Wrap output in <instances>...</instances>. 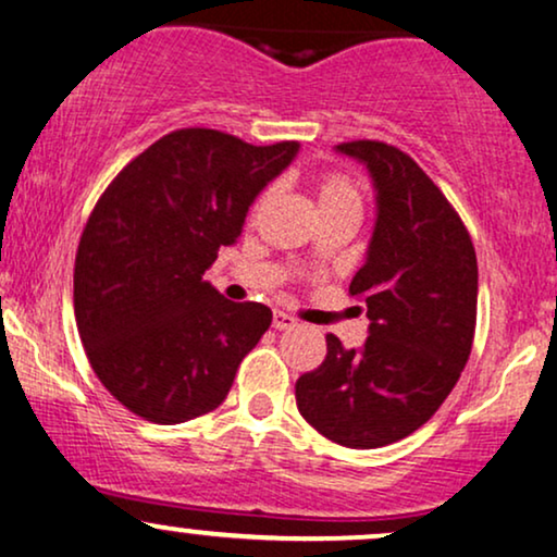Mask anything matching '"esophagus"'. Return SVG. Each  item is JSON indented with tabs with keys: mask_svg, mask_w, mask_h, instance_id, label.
<instances>
[{
	"mask_svg": "<svg viewBox=\"0 0 557 557\" xmlns=\"http://www.w3.org/2000/svg\"><path fill=\"white\" fill-rule=\"evenodd\" d=\"M294 325H297V320H294L292 315H286V312H281V310L273 312V329L276 331H289V329H294Z\"/></svg>",
	"mask_w": 557,
	"mask_h": 557,
	"instance_id": "34e87169",
	"label": "esophagus"
}]
</instances>
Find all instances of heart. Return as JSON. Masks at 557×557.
Masks as SVG:
<instances>
[{
	"instance_id": "obj_1",
	"label": "heart",
	"mask_w": 557,
	"mask_h": 557,
	"mask_svg": "<svg viewBox=\"0 0 557 557\" xmlns=\"http://www.w3.org/2000/svg\"><path fill=\"white\" fill-rule=\"evenodd\" d=\"M315 198H318L320 213L333 211V208H346V206L359 208V189L355 182L342 172H329L320 176L315 182ZM263 200L265 195H260V198L255 200L252 213H258V208L263 206Z\"/></svg>"
}]
</instances>
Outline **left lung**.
I'll use <instances>...</instances> for the list:
<instances>
[{"label": "left lung", "mask_w": 557, "mask_h": 557, "mask_svg": "<svg viewBox=\"0 0 557 557\" xmlns=\"http://www.w3.org/2000/svg\"><path fill=\"white\" fill-rule=\"evenodd\" d=\"M338 150L368 163L377 189L368 263L349 284L368 305L370 336L355 351L329 333V355L294 394L329 441L381 448L420 430L461 377L476 325V255L461 215L411 156L381 140Z\"/></svg>", "instance_id": "obj_1"}]
</instances>
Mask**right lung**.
<instances>
[{
	"instance_id": "1",
	"label": "right lung",
	"mask_w": 557,
	"mask_h": 557,
	"mask_svg": "<svg viewBox=\"0 0 557 557\" xmlns=\"http://www.w3.org/2000/svg\"><path fill=\"white\" fill-rule=\"evenodd\" d=\"M297 150L182 127L103 189L75 255V320L90 368L124 409L180 424L224 401L273 312L228 302L202 273Z\"/></svg>"
}]
</instances>
